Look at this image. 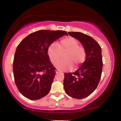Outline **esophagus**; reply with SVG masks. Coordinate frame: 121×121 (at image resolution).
Masks as SVG:
<instances>
[{
  "mask_svg": "<svg viewBox=\"0 0 121 121\" xmlns=\"http://www.w3.org/2000/svg\"><path fill=\"white\" fill-rule=\"evenodd\" d=\"M55 72H56V73H61V72L59 70H58V69H56V70H55Z\"/></svg>",
  "mask_w": 121,
  "mask_h": 121,
  "instance_id": "obj_1",
  "label": "esophagus"
}]
</instances>
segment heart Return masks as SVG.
<instances>
[{
  "label": "heart",
  "mask_w": 121,
  "mask_h": 121,
  "mask_svg": "<svg viewBox=\"0 0 121 121\" xmlns=\"http://www.w3.org/2000/svg\"><path fill=\"white\" fill-rule=\"evenodd\" d=\"M64 60L61 61L55 65L57 69L61 71L71 69L74 65L77 68L85 61L86 57L85 49L79 45L76 39L68 37L60 40L58 46L55 44L49 45L47 49V55L53 64H56L60 59L61 53L65 52Z\"/></svg>",
  "instance_id": "1"
}]
</instances>
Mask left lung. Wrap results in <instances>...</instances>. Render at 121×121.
<instances>
[{"instance_id": "obj_1", "label": "left lung", "mask_w": 121, "mask_h": 121, "mask_svg": "<svg viewBox=\"0 0 121 121\" xmlns=\"http://www.w3.org/2000/svg\"><path fill=\"white\" fill-rule=\"evenodd\" d=\"M82 44L86 57L81 66L73 73L64 74V87L69 96L76 99L85 98L98 86L102 70V49L93 38L78 32H68Z\"/></svg>"}]
</instances>
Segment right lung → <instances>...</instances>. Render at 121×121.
<instances>
[{
  "label": "right lung",
  "mask_w": 121,
  "mask_h": 121,
  "mask_svg": "<svg viewBox=\"0 0 121 121\" xmlns=\"http://www.w3.org/2000/svg\"><path fill=\"white\" fill-rule=\"evenodd\" d=\"M68 35L64 30H40L32 33L16 48L13 62L15 84L25 97L37 100L51 90L56 72L47 49L58 39Z\"/></svg>",
  "instance_id": "right-lung-1"
}]
</instances>
